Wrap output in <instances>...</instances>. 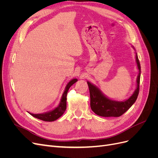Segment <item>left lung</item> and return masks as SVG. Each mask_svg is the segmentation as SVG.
<instances>
[{
	"instance_id": "1",
	"label": "left lung",
	"mask_w": 158,
	"mask_h": 158,
	"mask_svg": "<svg viewBox=\"0 0 158 158\" xmlns=\"http://www.w3.org/2000/svg\"><path fill=\"white\" fill-rule=\"evenodd\" d=\"M136 60L139 70L137 78V88L132 96L125 102H116L108 99L95 85L88 82L90 94V107L95 114L101 117H118L125 113L135 103L139 94L141 72L140 64L137 55Z\"/></svg>"
}]
</instances>
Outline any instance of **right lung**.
<instances>
[{
  "mask_svg": "<svg viewBox=\"0 0 158 158\" xmlns=\"http://www.w3.org/2000/svg\"><path fill=\"white\" fill-rule=\"evenodd\" d=\"M77 79H73L68 83V84L66 85V88L64 92L62 95V98H61V101L59 104V106L56 107L54 110L52 111L48 112V113H43V114H33L29 113L33 117H34L38 119H40V120L44 121H54L56 120L57 118H59L60 117L63 115V113H64L66 108V95H67L68 91L71 86L72 85L74 84L75 82H77Z\"/></svg>",
  "mask_w": 158,
  "mask_h": 158,
  "instance_id": "add662e5",
  "label": "right lung"
}]
</instances>
